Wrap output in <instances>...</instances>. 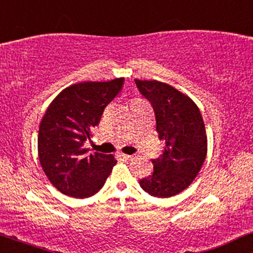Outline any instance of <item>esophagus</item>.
I'll return each instance as SVG.
<instances>
[{"instance_id":"34e87169","label":"esophagus","mask_w":253,"mask_h":253,"mask_svg":"<svg viewBox=\"0 0 253 253\" xmlns=\"http://www.w3.org/2000/svg\"><path fill=\"white\" fill-rule=\"evenodd\" d=\"M120 157H121V159H123V160H130L131 158V155H129V154H124V153H120Z\"/></svg>"}]
</instances>
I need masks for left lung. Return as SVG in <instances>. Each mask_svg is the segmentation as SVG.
I'll use <instances>...</instances> for the list:
<instances>
[{
    "instance_id": "obj_1",
    "label": "left lung",
    "mask_w": 253,
    "mask_h": 253,
    "mask_svg": "<svg viewBox=\"0 0 253 253\" xmlns=\"http://www.w3.org/2000/svg\"><path fill=\"white\" fill-rule=\"evenodd\" d=\"M134 82L153 107L155 129L165 143L160 158L152 160L153 172L139 184L148 195L168 198L188 188L198 175L207 153L205 124L196 103L171 85Z\"/></svg>"
}]
</instances>
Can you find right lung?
Here are the masks:
<instances>
[{"label":"right lung","instance_id":"obj_1","mask_svg":"<svg viewBox=\"0 0 253 253\" xmlns=\"http://www.w3.org/2000/svg\"><path fill=\"white\" fill-rule=\"evenodd\" d=\"M123 83L124 78H116L74 84L44 113L38 134L39 161L51 184L63 195L81 199L95 195L116 165L113 155L87 154L84 143Z\"/></svg>","mask_w":253,"mask_h":253}]
</instances>
